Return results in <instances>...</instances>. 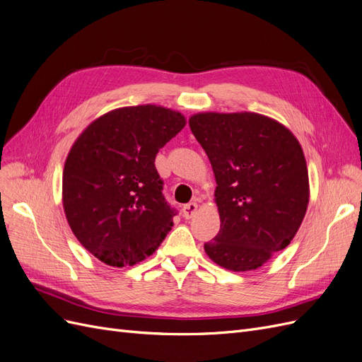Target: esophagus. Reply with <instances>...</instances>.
<instances>
[{"label": "esophagus", "instance_id": "esophagus-1", "mask_svg": "<svg viewBox=\"0 0 362 362\" xmlns=\"http://www.w3.org/2000/svg\"><path fill=\"white\" fill-rule=\"evenodd\" d=\"M196 210H198V204L196 202H190V204H185L182 206V216L185 218H192L196 214Z\"/></svg>", "mask_w": 362, "mask_h": 362}]
</instances>
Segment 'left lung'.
Returning a JSON list of instances; mask_svg holds the SVG:
<instances>
[{
	"instance_id": "obj_1",
	"label": "left lung",
	"mask_w": 362,
	"mask_h": 362,
	"mask_svg": "<svg viewBox=\"0 0 362 362\" xmlns=\"http://www.w3.org/2000/svg\"><path fill=\"white\" fill-rule=\"evenodd\" d=\"M189 125L217 182L221 229L204 245L206 255L228 270H255L290 245L303 221V151L288 128L258 113H198Z\"/></svg>"
}]
</instances>
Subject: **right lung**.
Masks as SVG:
<instances>
[{"label":"right lung","mask_w":362,"mask_h":362,"mask_svg":"<svg viewBox=\"0 0 362 362\" xmlns=\"http://www.w3.org/2000/svg\"><path fill=\"white\" fill-rule=\"evenodd\" d=\"M185 125L161 105L122 107L87 127L63 169V208L76 240L113 267L152 255L177 211L164 199L156 156Z\"/></svg>","instance_id":"obj_1"}]
</instances>
